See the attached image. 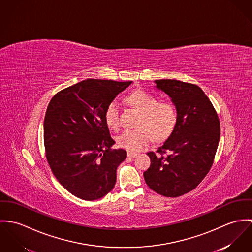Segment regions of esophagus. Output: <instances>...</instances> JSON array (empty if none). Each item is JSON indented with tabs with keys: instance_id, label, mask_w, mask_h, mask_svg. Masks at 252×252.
Returning a JSON list of instances; mask_svg holds the SVG:
<instances>
[{
	"instance_id": "34e87169",
	"label": "esophagus",
	"mask_w": 252,
	"mask_h": 252,
	"mask_svg": "<svg viewBox=\"0 0 252 252\" xmlns=\"http://www.w3.org/2000/svg\"><path fill=\"white\" fill-rule=\"evenodd\" d=\"M137 156H138V154H136V153H132V152H128V153H127V157L132 158H136Z\"/></svg>"
}]
</instances>
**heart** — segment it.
Masks as SVG:
<instances>
[{"instance_id":"heart-1","label":"heart","mask_w":252,"mask_h":252,"mask_svg":"<svg viewBox=\"0 0 252 252\" xmlns=\"http://www.w3.org/2000/svg\"><path fill=\"white\" fill-rule=\"evenodd\" d=\"M126 100L140 112L135 129H126L117 138L118 145L130 152L141 151L152 139L162 141L173 132L177 121L178 112L176 106L170 101H158L153 94L137 90L131 93ZM105 122L107 126L117 129L120 126L119 104L112 101L106 108Z\"/></svg>"}]
</instances>
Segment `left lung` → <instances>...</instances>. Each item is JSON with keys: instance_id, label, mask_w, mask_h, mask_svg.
Returning a JSON list of instances; mask_svg holds the SVG:
<instances>
[{"instance_id": "obj_1", "label": "left lung", "mask_w": 252, "mask_h": 252, "mask_svg": "<svg viewBox=\"0 0 252 252\" xmlns=\"http://www.w3.org/2000/svg\"><path fill=\"white\" fill-rule=\"evenodd\" d=\"M178 112L177 125L157 154L149 152L151 165L145 182L165 197L184 195L202 182L214 163L220 137L219 116L197 85L179 80H156Z\"/></svg>"}]
</instances>
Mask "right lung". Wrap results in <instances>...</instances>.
Here are the masks:
<instances>
[{
	"label": "right lung",
	"mask_w": 252,
	"mask_h": 252,
	"mask_svg": "<svg viewBox=\"0 0 252 252\" xmlns=\"http://www.w3.org/2000/svg\"><path fill=\"white\" fill-rule=\"evenodd\" d=\"M131 83L87 79L60 91L49 102L43 125L46 158L59 183L80 199H99L116 184L126 152L111 150L115 141L104 115Z\"/></svg>",
	"instance_id": "1"
}]
</instances>
